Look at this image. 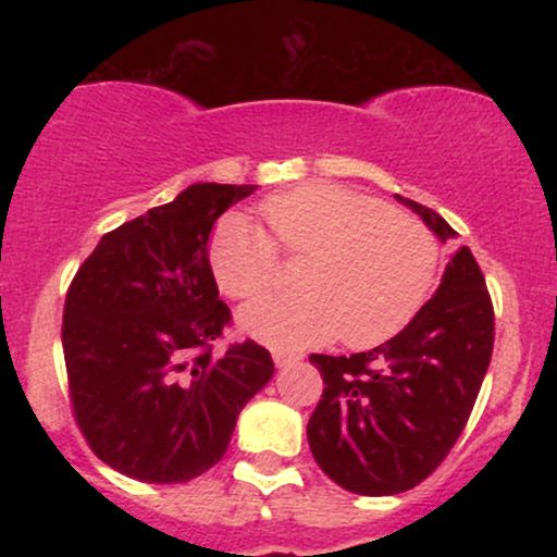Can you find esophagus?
I'll use <instances>...</instances> for the list:
<instances>
[{"label":"esophagus","instance_id":"esophagus-1","mask_svg":"<svg viewBox=\"0 0 557 557\" xmlns=\"http://www.w3.org/2000/svg\"><path fill=\"white\" fill-rule=\"evenodd\" d=\"M272 359H274V367H290L293 361H298L296 354H287V350H272Z\"/></svg>","mask_w":557,"mask_h":557}]
</instances>
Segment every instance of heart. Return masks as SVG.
<instances>
[{
    "instance_id": "b5f03b06",
    "label": "heart",
    "mask_w": 557,
    "mask_h": 557,
    "mask_svg": "<svg viewBox=\"0 0 557 557\" xmlns=\"http://www.w3.org/2000/svg\"><path fill=\"white\" fill-rule=\"evenodd\" d=\"M267 230L225 216L209 240L214 280L230 298L277 283L280 251L306 259L296 298H261L240 327L280 350L327 343L343 332L356 348L385 343L430 298L437 240L417 216L337 183H306L259 203Z\"/></svg>"
}]
</instances>
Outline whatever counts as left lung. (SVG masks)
I'll return each mask as SVG.
<instances>
[{
	"mask_svg": "<svg viewBox=\"0 0 557 557\" xmlns=\"http://www.w3.org/2000/svg\"><path fill=\"white\" fill-rule=\"evenodd\" d=\"M440 240L458 233L398 196ZM495 343V311L474 253L461 246L437 293L367 354H311L324 380L306 437L319 469L356 495H398L445 461L471 417Z\"/></svg>",
	"mask_w": 557,
	"mask_h": 557,
	"instance_id": "8db88e82",
	"label": "left lung"
}]
</instances>
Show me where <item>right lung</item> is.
I'll list each match as a JSON object with an SVG mask.
<instances>
[{
  "label": "right lung",
  "instance_id": "1",
  "mask_svg": "<svg viewBox=\"0 0 557 557\" xmlns=\"http://www.w3.org/2000/svg\"><path fill=\"white\" fill-rule=\"evenodd\" d=\"M257 185L196 183L107 233L75 272L62 314L70 406L86 443L149 484L201 476L235 421L272 380L270 350L246 341L212 354L230 324L209 235Z\"/></svg>",
  "mask_w": 557,
  "mask_h": 557
}]
</instances>
